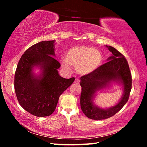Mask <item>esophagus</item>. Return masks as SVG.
I'll return each instance as SVG.
<instances>
[{"label":"esophagus","instance_id":"34e87169","mask_svg":"<svg viewBox=\"0 0 147 147\" xmlns=\"http://www.w3.org/2000/svg\"><path fill=\"white\" fill-rule=\"evenodd\" d=\"M80 82V80L79 79H76L75 81H74V83L76 84H79Z\"/></svg>","mask_w":147,"mask_h":147}]
</instances>
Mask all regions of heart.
Wrapping results in <instances>:
<instances>
[{"mask_svg":"<svg viewBox=\"0 0 147 147\" xmlns=\"http://www.w3.org/2000/svg\"><path fill=\"white\" fill-rule=\"evenodd\" d=\"M65 62L62 66L68 70L70 66L78 73L85 75L98 69L102 62V55L98 50L87 46H76L68 50L65 55Z\"/></svg>","mask_w":147,"mask_h":147,"instance_id":"b5f03b06","label":"heart"}]
</instances>
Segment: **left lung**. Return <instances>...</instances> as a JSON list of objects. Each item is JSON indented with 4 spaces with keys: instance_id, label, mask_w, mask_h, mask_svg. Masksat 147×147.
<instances>
[{
    "instance_id": "8db88e82",
    "label": "left lung",
    "mask_w": 147,
    "mask_h": 147,
    "mask_svg": "<svg viewBox=\"0 0 147 147\" xmlns=\"http://www.w3.org/2000/svg\"><path fill=\"white\" fill-rule=\"evenodd\" d=\"M106 47L112 52V55L107 59L108 62L80 78V85L82 88L81 108L86 117L94 120H102L113 116L126 104L131 90V73L126 58L115 48ZM112 82L123 86V94L120 102L107 109H102L95 105L93 99L96 92L110 86Z\"/></svg>"
}]
</instances>
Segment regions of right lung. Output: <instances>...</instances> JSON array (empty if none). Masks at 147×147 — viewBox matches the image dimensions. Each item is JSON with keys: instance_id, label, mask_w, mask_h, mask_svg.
<instances>
[{"instance_id": "right-lung-1", "label": "right lung", "mask_w": 147, "mask_h": 147, "mask_svg": "<svg viewBox=\"0 0 147 147\" xmlns=\"http://www.w3.org/2000/svg\"><path fill=\"white\" fill-rule=\"evenodd\" d=\"M55 40L42 41L24 52L17 65L14 89L18 100L24 110L37 117L51 115L59 96L75 78L65 79L59 74V62L54 57ZM38 67L39 76L32 72Z\"/></svg>"}]
</instances>
